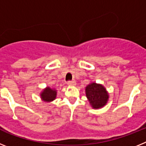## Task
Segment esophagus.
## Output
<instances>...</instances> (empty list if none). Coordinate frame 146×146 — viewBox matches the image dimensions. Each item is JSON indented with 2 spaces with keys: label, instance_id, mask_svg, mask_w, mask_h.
<instances>
[{
  "label": "esophagus",
  "instance_id": "obj_1",
  "mask_svg": "<svg viewBox=\"0 0 146 146\" xmlns=\"http://www.w3.org/2000/svg\"><path fill=\"white\" fill-rule=\"evenodd\" d=\"M68 84L69 86L75 85V84H76V82H75L74 80H73V81H69V82H68Z\"/></svg>",
  "mask_w": 146,
  "mask_h": 146
}]
</instances>
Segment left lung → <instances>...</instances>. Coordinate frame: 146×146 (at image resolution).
<instances>
[{
  "instance_id": "obj_1",
  "label": "left lung",
  "mask_w": 146,
  "mask_h": 146,
  "mask_svg": "<svg viewBox=\"0 0 146 146\" xmlns=\"http://www.w3.org/2000/svg\"><path fill=\"white\" fill-rule=\"evenodd\" d=\"M86 96L93 109L102 108L109 100V94L102 84L95 82L90 84L85 88Z\"/></svg>"
}]
</instances>
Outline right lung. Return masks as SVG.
Here are the masks:
<instances>
[{
	"mask_svg": "<svg viewBox=\"0 0 146 146\" xmlns=\"http://www.w3.org/2000/svg\"><path fill=\"white\" fill-rule=\"evenodd\" d=\"M56 90L55 89H51L50 87H48L44 89L42 92L40 93V97L43 101L45 102H50L56 99Z\"/></svg>",
	"mask_w": 146,
	"mask_h": 146,
	"instance_id": "add662e5",
	"label": "right lung"
}]
</instances>
